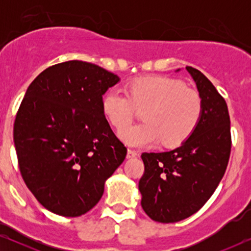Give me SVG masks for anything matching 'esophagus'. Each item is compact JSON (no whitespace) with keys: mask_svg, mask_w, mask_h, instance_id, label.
Masks as SVG:
<instances>
[{"mask_svg":"<svg viewBox=\"0 0 251 251\" xmlns=\"http://www.w3.org/2000/svg\"><path fill=\"white\" fill-rule=\"evenodd\" d=\"M137 155H138V153L133 150H128V152H126V159H132V157H136Z\"/></svg>","mask_w":251,"mask_h":251,"instance_id":"34e87169","label":"esophagus"}]
</instances>
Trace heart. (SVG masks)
<instances>
[{"label": "heart", "mask_w": 251, "mask_h": 251, "mask_svg": "<svg viewBox=\"0 0 251 251\" xmlns=\"http://www.w3.org/2000/svg\"><path fill=\"white\" fill-rule=\"evenodd\" d=\"M136 109H145L142 125L125 129ZM101 109L108 122L120 131V138L132 147L161 144L176 146L184 143L200 122L203 112L197 91L183 82L166 76H150L133 81L128 94L109 89L101 99Z\"/></svg>", "instance_id": "obj_1"}]
</instances>
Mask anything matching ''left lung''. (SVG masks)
I'll return each instance as SVG.
<instances>
[{"label":"left lung","mask_w":251,"mask_h":251,"mask_svg":"<svg viewBox=\"0 0 251 251\" xmlns=\"http://www.w3.org/2000/svg\"><path fill=\"white\" fill-rule=\"evenodd\" d=\"M186 71L203 106L197 129L177 149L142 154L145 166L138 185L142 207L159 223L183 221L200 210L221 183L231 153L226 101L200 71L193 67Z\"/></svg>","instance_id":"left-lung-1"}]
</instances>
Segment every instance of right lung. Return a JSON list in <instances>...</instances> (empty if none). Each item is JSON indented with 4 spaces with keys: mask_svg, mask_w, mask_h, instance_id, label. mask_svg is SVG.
Here are the masks:
<instances>
[{
    "mask_svg": "<svg viewBox=\"0 0 251 251\" xmlns=\"http://www.w3.org/2000/svg\"><path fill=\"white\" fill-rule=\"evenodd\" d=\"M118 75L81 60L36 76L17 113L13 140L23 179L37 201L77 217L100 200L105 181L126 155L101 109Z\"/></svg>",
    "mask_w": 251,
    "mask_h": 251,
    "instance_id": "1",
    "label": "right lung"
}]
</instances>
